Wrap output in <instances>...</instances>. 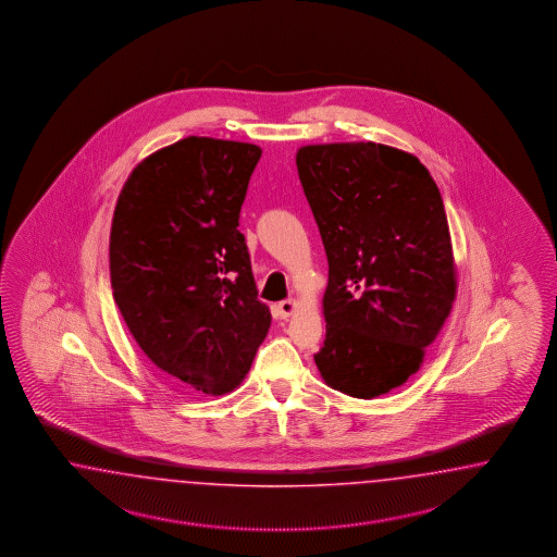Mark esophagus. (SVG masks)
Wrapping results in <instances>:
<instances>
[{"instance_id": "obj_1", "label": "esophagus", "mask_w": 557, "mask_h": 557, "mask_svg": "<svg viewBox=\"0 0 557 557\" xmlns=\"http://www.w3.org/2000/svg\"><path fill=\"white\" fill-rule=\"evenodd\" d=\"M296 310H298V302L296 300H284V302L277 304V312H280L282 319L292 317Z\"/></svg>"}]
</instances>
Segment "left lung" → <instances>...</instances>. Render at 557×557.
Here are the masks:
<instances>
[{"label": "left lung", "mask_w": 557, "mask_h": 557, "mask_svg": "<svg viewBox=\"0 0 557 557\" xmlns=\"http://www.w3.org/2000/svg\"><path fill=\"white\" fill-rule=\"evenodd\" d=\"M298 175L329 259L326 386L371 400L417 373L456 300V259L437 184L380 143L306 145Z\"/></svg>", "instance_id": "1"}]
</instances>
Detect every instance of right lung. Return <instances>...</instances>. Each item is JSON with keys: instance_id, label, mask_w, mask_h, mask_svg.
<instances>
[{"instance_id": "obj_1", "label": "right lung", "mask_w": 557, "mask_h": 557, "mask_svg": "<svg viewBox=\"0 0 557 557\" xmlns=\"http://www.w3.org/2000/svg\"><path fill=\"white\" fill-rule=\"evenodd\" d=\"M261 149L187 136L120 191L110 280L138 347L171 384L220 396L245 380L271 324L238 214Z\"/></svg>"}]
</instances>
